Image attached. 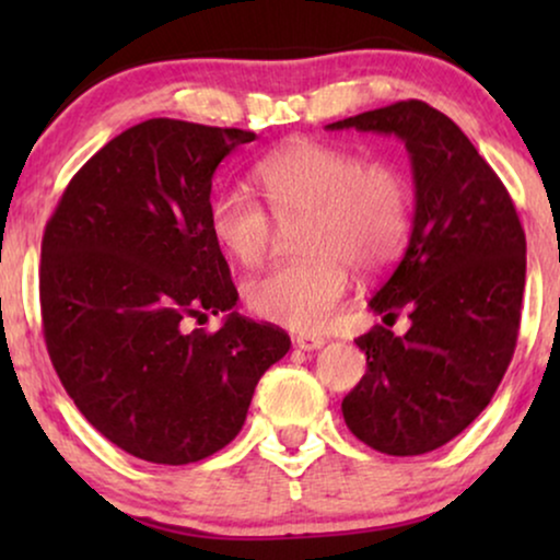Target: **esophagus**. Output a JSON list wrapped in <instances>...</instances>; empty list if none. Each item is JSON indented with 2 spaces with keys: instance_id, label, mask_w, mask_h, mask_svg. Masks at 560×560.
<instances>
[{
  "instance_id": "1",
  "label": "esophagus",
  "mask_w": 560,
  "mask_h": 560,
  "mask_svg": "<svg viewBox=\"0 0 560 560\" xmlns=\"http://www.w3.org/2000/svg\"><path fill=\"white\" fill-rule=\"evenodd\" d=\"M293 343L303 351H318V349H324L326 339H324V336H316V334H301V336H295Z\"/></svg>"
}]
</instances>
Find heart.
I'll use <instances>...</instances> for the list:
<instances>
[{"label":"heart","mask_w":560,"mask_h":560,"mask_svg":"<svg viewBox=\"0 0 560 560\" xmlns=\"http://www.w3.org/2000/svg\"><path fill=\"white\" fill-rule=\"evenodd\" d=\"M262 201L242 188L213 196L211 234L236 262L262 265L280 224L308 217L301 262L272 267L247 285L249 308L293 331L331 324L351 288V267L382 272L400 257L410 234L412 190L400 167L364 163L326 142H293L257 165Z\"/></svg>","instance_id":"heart-1"}]
</instances>
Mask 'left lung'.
Segmentation results:
<instances>
[{"mask_svg":"<svg viewBox=\"0 0 560 560\" xmlns=\"http://www.w3.org/2000/svg\"><path fill=\"white\" fill-rule=\"evenodd\" d=\"M395 135L416 180L408 249L370 301L410 328L359 336L366 374L343 397L349 431L389 456H418L456 439L508 372L525 290V232L515 203L462 129L410 98L328 129Z\"/></svg>","mask_w":560,"mask_h":560,"instance_id":"1","label":"left lung"}]
</instances>
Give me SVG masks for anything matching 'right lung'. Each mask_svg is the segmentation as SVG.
<instances>
[{
    "mask_svg": "<svg viewBox=\"0 0 560 560\" xmlns=\"http://www.w3.org/2000/svg\"><path fill=\"white\" fill-rule=\"evenodd\" d=\"M247 129L148 119L106 142L43 234L50 362L104 439L152 464H194L242 431L290 336L232 311L236 288L209 224L211 178ZM226 312L219 332L190 317Z\"/></svg>",
    "mask_w": 560,
    "mask_h": 560,
    "instance_id": "right-lung-1",
    "label": "right lung"
}]
</instances>
